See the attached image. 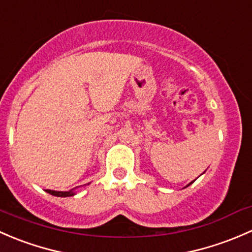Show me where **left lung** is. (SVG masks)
<instances>
[{"label":"left lung","instance_id":"8db88e82","mask_svg":"<svg viewBox=\"0 0 252 252\" xmlns=\"http://www.w3.org/2000/svg\"><path fill=\"white\" fill-rule=\"evenodd\" d=\"M193 182H194V181H193ZM193 182H190V183H189V184H191V183H193ZM189 184H188V186H189ZM188 186H187V187H188Z\"/></svg>","mask_w":252,"mask_h":252}]
</instances>
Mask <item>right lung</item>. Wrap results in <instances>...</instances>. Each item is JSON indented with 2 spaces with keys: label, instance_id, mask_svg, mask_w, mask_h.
I'll use <instances>...</instances> for the list:
<instances>
[{
  "label": "right lung",
  "instance_id": "1",
  "mask_svg": "<svg viewBox=\"0 0 252 252\" xmlns=\"http://www.w3.org/2000/svg\"><path fill=\"white\" fill-rule=\"evenodd\" d=\"M46 191L49 194H52V195H54V196H63V198H65V196L75 195L74 189H71V190H69V191H57V190H51V189H46Z\"/></svg>",
  "mask_w": 252,
  "mask_h": 252
}]
</instances>
